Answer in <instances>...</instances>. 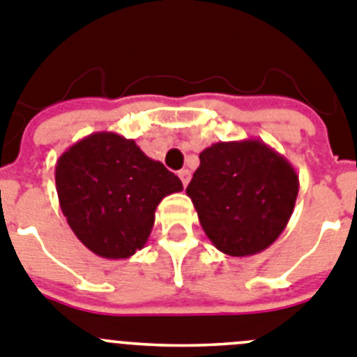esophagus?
<instances>
[{"instance_id":"obj_1","label":"esophagus","mask_w":357,"mask_h":357,"mask_svg":"<svg viewBox=\"0 0 357 357\" xmlns=\"http://www.w3.org/2000/svg\"><path fill=\"white\" fill-rule=\"evenodd\" d=\"M178 176H179V179H181L183 186L188 185V181H190V171H188V169H181V171L178 172Z\"/></svg>"}]
</instances>
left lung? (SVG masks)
Instances as JSON below:
<instances>
[{
    "mask_svg": "<svg viewBox=\"0 0 357 357\" xmlns=\"http://www.w3.org/2000/svg\"><path fill=\"white\" fill-rule=\"evenodd\" d=\"M199 160L186 195L210 242L234 258L272 245L297 201L294 165L259 139L211 144Z\"/></svg>",
    "mask_w": 357,
    "mask_h": 357,
    "instance_id": "obj_1",
    "label": "left lung"
}]
</instances>
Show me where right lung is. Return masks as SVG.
Here are the masks:
<instances>
[{"instance_id": "right-lung-1", "label": "right lung", "mask_w": 357, "mask_h": 357, "mask_svg": "<svg viewBox=\"0 0 357 357\" xmlns=\"http://www.w3.org/2000/svg\"><path fill=\"white\" fill-rule=\"evenodd\" d=\"M54 181L70 229L107 259H126L142 249L162 199L183 190L162 162L112 131L89 135L62 153Z\"/></svg>"}]
</instances>
